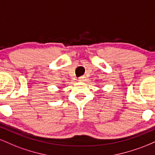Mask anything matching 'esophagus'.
Here are the masks:
<instances>
[{
  "instance_id": "esophagus-1",
  "label": "esophagus",
  "mask_w": 155,
  "mask_h": 155,
  "mask_svg": "<svg viewBox=\"0 0 155 155\" xmlns=\"http://www.w3.org/2000/svg\"><path fill=\"white\" fill-rule=\"evenodd\" d=\"M85 80H86V78L84 76H81L79 79V81H81V82H84V81H85Z\"/></svg>"
}]
</instances>
